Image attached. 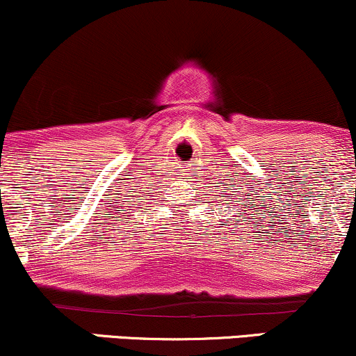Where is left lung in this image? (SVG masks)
<instances>
[{
    "label": "left lung",
    "instance_id": "8db88e82",
    "mask_svg": "<svg viewBox=\"0 0 356 356\" xmlns=\"http://www.w3.org/2000/svg\"><path fill=\"white\" fill-rule=\"evenodd\" d=\"M222 197H224V195H222ZM241 211H243V214H246V212H244V209H241Z\"/></svg>",
    "mask_w": 356,
    "mask_h": 356
}]
</instances>
